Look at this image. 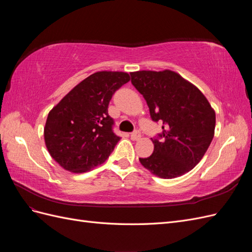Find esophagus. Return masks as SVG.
<instances>
[{
    "mask_svg": "<svg viewBox=\"0 0 252 252\" xmlns=\"http://www.w3.org/2000/svg\"><path fill=\"white\" fill-rule=\"evenodd\" d=\"M130 136H131V139H132L133 141H136V140H140V139H141L142 134H141V132H140L139 130H134V131L130 134Z\"/></svg>",
    "mask_w": 252,
    "mask_h": 252,
    "instance_id": "obj_1",
    "label": "esophagus"
}]
</instances>
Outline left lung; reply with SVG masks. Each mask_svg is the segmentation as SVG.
Masks as SVG:
<instances>
[{"label": "left lung", "mask_w": 252, "mask_h": 252, "mask_svg": "<svg viewBox=\"0 0 252 252\" xmlns=\"http://www.w3.org/2000/svg\"><path fill=\"white\" fill-rule=\"evenodd\" d=\"M131 83L144 96L151 120L162 124L152 155L141 164L162 179L191 170L207 151L215 135L216 112L191 83L171 70L131 72Z\"/></svg>", "instance_id": "1"}]
</instances>
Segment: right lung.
<instances>
[{
  "mask_svg": "<svg viewBox=\"0 0 252 252\" xmlns=\"http://www.w3.org/2000/svg\"><path fill=\"white\" fill-rule=\"evenodd\" d=\"M126 72L98 71L83 80L49 112L44 139L64 169L83 173L104 163L120 141L108 114L112 95L129 82Z\"/></svg>",
  "mask_w": 252,
  "mask_h": 252,
  "instance_id": "right-lung-1",
  "label": "right lung"
}]
</instances>
